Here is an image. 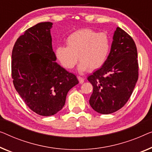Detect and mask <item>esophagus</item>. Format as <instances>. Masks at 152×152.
Masks as SVG:
<instances>
[{
  "label": "esophagus",
  "instance_id": "34e87169",
  "mask_svg": "<svg viewBox=\"0 0 152 152\" xmlns=\"http://www.w3.org/2000/svg\"><path fill=\"white\" fill-rule=\"evenodd\" d=\"M78 79L79 80V83H80V84H83L84 83V80H85V79L80 76H78Z\"/></svg>",
  "mask_w": 152,
  "mask_h": 152
}]
</instances>
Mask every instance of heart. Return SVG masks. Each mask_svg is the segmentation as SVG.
Returning <instances> with one entry per match:
<instances>
[{
  "mask_svg": "<svg viewBox=\"0 0 152 152\" xmlns=\"http://www.w3.org/2000/svg\"><path fill=\"white\" fill-rule=\"evenodd\" d=\"M65 43L67 46H58L54 50L56 60L64 68L71 69L79 59L80 72L100 68L107 60L111 48L107 34L89 28L70 34Z\"/></svg>",
  "mask_w": 152,
  "mask_h": 152,
  "instance_id": "b5f03b06",
  "label": "heart"
}]
</instances>
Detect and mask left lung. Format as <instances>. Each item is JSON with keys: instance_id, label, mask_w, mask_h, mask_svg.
<instances>
[{"instance_id": "obj_1", "label": "left lung", "mask_w": 152, "mask_h": 152, "mask_svg": "<svg viewBox=\"0 0 152 152\" xmlns=\"http://www.w3.org/2000/svg\"><path fill=\"white\" fill-rule=\"evenodd\" d=\"M113 39L106 61L87 78L94 87L90 105L96 112L104 115L117 111L126 104L139 77L134 40L119 27Z\"/></svg>"}]
</instances>
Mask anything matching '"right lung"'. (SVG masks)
<instances>
[{
    "instance_id": "obj_1",
    "label": "right lung",
    "mask_w": 152,
    "mask_h": 152,
    "mask_svg": "<svg viewBox=\"0 0 152 152\" xmlns=\"http://www.w3.org/2000/svg\"><path fill=\"white\" fill-rule=\"evenodd\" d=\"M53 23L41 22L15 42L11 55V76L17 92L37 114L51 116L62 109L76 76L58 65L52 46Z\"/></svg>"
}]
</instances>
